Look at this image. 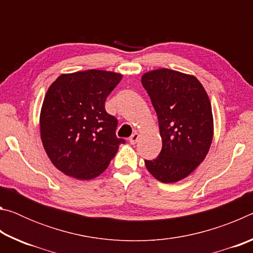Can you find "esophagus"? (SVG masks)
Masks as SVG:
<instances>
[{"label": "esophagus", "instance_id": "obj_1", "mask_svg": "<svg viewBox=\"0 0 253 253\" xmlns=\"http://www.w3.org/2000/svg\"><path fill=\"white\" fill-rule=\"evenodd\" d=\"M138 139H139V134H138V132H136V131L129 137V142L132 145H135L137 142H138Z\"/></svg>", "mask_w": 253, "mask_h": 253}]
</instances>
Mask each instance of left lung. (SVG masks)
<instances>
[{"label":"left lung","mask_w":253,"mask_h":253,"mask_svg":"<svg viewBox=\"0 0 253 253\" xmlns=\"http://www.w3.org/2000/svg\"><path fill=\"white\" fill-rule=\"evenodd\" d=\"M142 84L157 114L163 143L160 155L145 165L160 182H178L208 155L214 132L211 102L196 77L176 70L145 72Z\"/></svg>","instance_id":"8db88e82"}]
</instances>
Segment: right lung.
Instances as JSON below:
<instances>
[{
	"mask_svg": "<svg viewBox=\"0 0 253 253\" xmlns=\"http://www.w3.org/2000/svg\"><path fill=\"white\" fill-rule=\"evenodd\" d=\"M122 78L90 69L62 74L51 84L40 111V136L60 172L83 181L99 176L125 143L115 134L117 119L105 109Z\"/></svg>",
	"mask_w": 253,
	"mask_h": 253,
	"instance_id": "add662e5",
	"label": "right lung"
}]
</instances>
